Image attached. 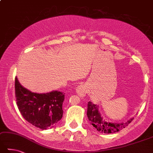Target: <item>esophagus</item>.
Instances as JSON below:
<instances>
[{"label": "esophagus", "mask_w": 153, "mask_h": 153, "mask_svg": "<svg viewBox=\"0 0 153 153\" xmlns=\"http://www.w3.org/2000/svg\"><path fill=\"white\" fill-rule=\"evenodd\" d=\"M76 93L80 97H85L86 93V88L84 85H80L76 88Z\"/></svg>", "instance_id": "1"}]
</instances>
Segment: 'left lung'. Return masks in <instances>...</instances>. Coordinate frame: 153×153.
<instances>
[{"label":"left lung","mask_w":153,"mask_h":153,"mask_svg":"<svg viewBox=\"0 0 153 153\" xmlns=\"http://www.w3.org/2000/svg\"><path fill=\"white\" fill-rule=\"evenodd\" d=\"M87 117L90 121V123L94 128H96L98 131L105 134L113 133V132H119L125 128L131 123L134 118L128 120L125 123H112L106 122L102 119V117L99 112L98 106L94 105L91 101L88 102L87 108Z\"/></svg>","instance_id":"left-lung-1"}]
</instances>
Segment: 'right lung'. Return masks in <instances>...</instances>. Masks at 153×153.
<instances>
[{"label": "right lung", "mask_w": 153, "mask_h": 153, "mask_svg": "<svg viewBox=\"0 0 153 153\" xmlns=\"http://www.w3.org/2000/svg\"><path fill=\"white\" fill-rule=\"evenodd\" d=\"M16 105L23 118L42 130L53 128L62 119L65 94L58 91L34 93L23 87L17 78L14 82Z\"/></svg>", "instance_id": "add662e5"}]
</instances>
